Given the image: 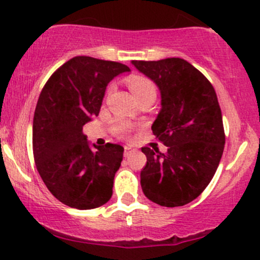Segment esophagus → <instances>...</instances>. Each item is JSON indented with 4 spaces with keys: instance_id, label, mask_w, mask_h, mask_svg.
<instances>
[{
    "instance_id": "obj_1",
    "label": "esophagus",
    "mask_w": 260,
    "mask_h": 260,
    "mask_svg": "<svg viewBox=\"0 0 260 260\" xmlns=\"http://www.w3.org/2000/svg\"><path fill=\"white\" fill-rule=\"evenodd\" d=\"M133 152H136V148H133L132 146H124V157L131 156Z\"/></svg>"
}]
</instances>
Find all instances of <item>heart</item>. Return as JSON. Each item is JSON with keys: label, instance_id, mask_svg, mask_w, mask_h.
<instances>
[{"label": "heart", "instance_id": "b5f03b06", "mask_svg": "<svg viewBox=\"0 0 260 260\" xmlns=\"http://www.w3.org/2000/svg\"><path fill=\"white\" fill-rule=\"evenodd\" d=\"M127 84L129 86L131 91L133 95L137 98V101L142 96L149 95V94H154L156 95V88H154L153 83L151 80L147 79L146 77L142 75H132L127 79ZM131 129V124L127 122H119L115 125V132L119 136H125Z\"/></svg>", "mask_w": 260, "mask_h": 260}]
</instances>
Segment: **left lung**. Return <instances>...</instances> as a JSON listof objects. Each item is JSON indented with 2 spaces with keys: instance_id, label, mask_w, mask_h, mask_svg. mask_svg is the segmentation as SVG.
Wrapping results in <instances>:
<instances>
[{
  "instance_id": "obj_1",
  "label": "left lung",
  "mask_w": 260,
  "mask_h": 260,
  "mask_svg": "<svg viewBox=\"0 0 260 260\" xmlns=\"http://www.w3.org/2000/svg\"><path fill=\"white\" fill-rule=\"evenodd\" d=\"M161 93V111L152 132L167 147H143L147 164L141 171L142 191L167 208L195 200L210 183L225 145L222 115L211 83L180 57L157 61L133 60Z\"/></svg>"
}]
</instances>
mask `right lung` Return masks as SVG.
Here are the masks:
<instances>
[{
  "mask_svg": "<svg viewBox=\"0 0 260 260\" xmlns=\"http://www.w3.org/2000/svg\"><path fill=\"white\" fill-rule=\"evenodd\" d=\"M127 72L120 62L75 56L41 90L32 123L34 158L50 192L70 208L95 209L112 198L124 148L90 146L83 127L99 114L109 81Z\"/></svg>",
  "mask_w": 260,
  "mask_h": 260,
  "instance_id": "right-lung-1",
  "label": "right lung"
}]
</instances>
